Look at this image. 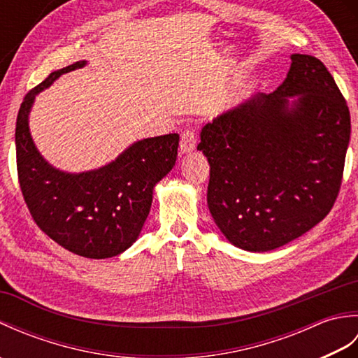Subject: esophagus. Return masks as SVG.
<instances>
[{
    "label": "esophagus",
    "mask_w": 358,
    "mask_h": 358,
    "mask_svg": "<svg viewBox=\"0 0 358 358\" xmlns=\"http://www.w3.org/2000/svg\"><path fill=\"white\" fill-rule=\"evenodd\" d=\"M196 146V136L194 129H186V131L181 134V140H180V154H189L192 152Z\"/></svg>",
    "instance_id": "obj_1"
}]
</instances>
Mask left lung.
I'll use <instances>...</instances> for the list:
<instances>
[{"label":"left lung","mask_w":358,"mask_h":358,"mask_svg":"<svg viewBox=\"0 0 358 358\" xmlns=\"http://www.w3.org/2000/svg\"><path fill=\"white\" fill-rule=\"evenodd\" d=\"M286 80L201 129L208 206L218 229L243 250L268 252L329 214L351 136V115L324 64L294 53Z\"/></svg>","instance_id":"1"}]
</instances>
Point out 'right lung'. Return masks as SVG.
<instances>
[{"label":"right lung","mask_w":358,"mask_h":358,"mask_svg":"<svg viewBox=\"0 0 358 358\" xmlns=\"http://www.w3.org/2000/svg\"><path fill=\"white\" fill-rule=\"evenodd\" d=\"M86 59L52 72L24 96L17 117V169L35 223L59 246L86 258L115 257L138 238L154 187L172 171L178 134L132 143L113 162L86 172L57 169L36 149L29 129L35 96Z\"/></svg>","instance_id":"1"}]
</instances>
